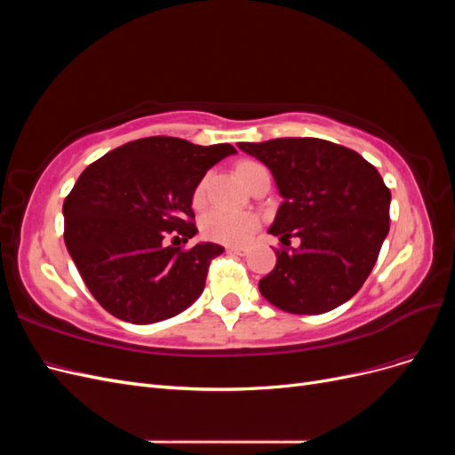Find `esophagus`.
Instances as JSON below:
<instances>
[{
  "label": "esophagus",
  "mask_w": 455,
  "mask_h": 455,
  "mask_svg": "<svg viewBox=\"0 0 455 455\" xmlns=\"http://www.w3.org/2000/svg\"><path fill=\"white\" fill-rule=\"evenodd\" d=\"M228 249V252H231V254H246V249L244 246H237V244H231V246H226Z\"/></svg>",
  "instance_id": "obj_1"
}]
</instances>
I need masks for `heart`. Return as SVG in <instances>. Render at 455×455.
Wrapping results in <instances>:
<instances>
[{
    "label": "heart",
    "mask_w": 455,
    "mask_h": 455,
    "mask_svg": "<svg viewBox=\"0 0 455 455\" xmlns=\"http://www.w3.org/2000/svg\"><path fill=\"white\" fill-rule=\"evenodd\" d=\"M235 172L239 180L246 186L252 178H256L261 172H267L266 167L258 161L252 159H241L235 164ZM206 197V180H201L196 189L194 196H191V203H194L196 209L203 206ZM259 220L251 211H228V209H214L206 212L201 231L206 239L216 241V243H226V244H239L249 241L252 233L258 229Z\"/></svg>",
    "instance_id": "1"
}]
</instances>
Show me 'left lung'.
<instances>
[{
    "mask_svg": "<svg viewBox=\"0 0 455 455\" xmlns=\"http://www.w3.org/2000/svg\"><path fill=\"white\" fill-rule=\"evenodd\" d=\"M271 171L283 203L271 235L284 244L259 281L269 304L321 315L346 304L368 279L389 233L391 191L356 151L321 139L239 142ZM300 246L286 250L290 237Z\"/></svg>",
    "mask_w": 455,
    "mask_h": 455,
    "instance_id": "1",
    "label": "left lung"
}]
</instances>
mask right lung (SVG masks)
<instances>
[{
	"label": "right lung",
	"instance_id": "add662e5",
	"mask_svg": "<svg viewBox=\"0 0 455 455\" xmlns=\"http://www.w3.org/2000/svg\"><path fill=\"white\" fill-rule=\"evenodd\" d=\"M231 154L237 149L229 144L149 136L112 149L81 172L62 206L64 243L108 313L151 324L201 296L211 259L224 246L199 243L184 251L180 241L197 233L196 186Z\"/></svg>",
	"mask_w": 455,
	"mask_h": 455
}]
</instances>
